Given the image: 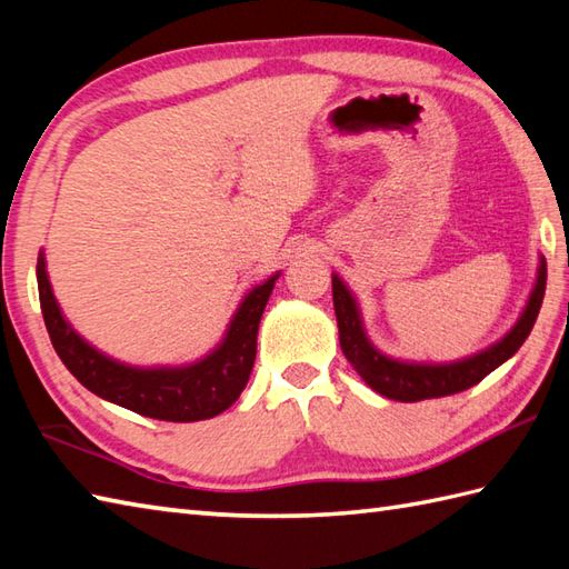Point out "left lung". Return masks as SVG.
<instances>
[{
	"label": "left lung",
	"mask_w": 569,
	"mask_h": 569,
	"mask_svg": "<svg viewBox=\"0 0 569 569\" xmlns=\"http://www.w3.org/2000/svg\"><path fill=\"white\" fill-rule=\"evenodd\" d=\"M546 259L540 257L533 293H530L521 318H518V322L497 345H491L485 352H477L467 359L450 361V365H413V361H398L386 357L369 342L355 296L349 293L342 278L332 273V300L337 328H340V347L359 377L373 391L386 398H393V401L416 403L422 401V398H440L467 391L485 377H489L493 369L501 367L506 359H511L518 352V347L526 342V337L533 330L540 312L542 296H546Z\"/></svg>",
	"instance_id": "obj_1"
}]
</instances>
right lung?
I'll return each mask as SVG.
<instances>
[{"label":"right lung","mask_w":569,"mask_h":569,"mask_svg":"<svg viewBox=\"0 0 569 569\" xmlns=\"http://www.w3.org/2000/svg\"><path fill=\"white\" fill-rule=\"evenodd\" d=\"M36 278H39L46 330L51 335L60 361L84 389L139 416L192 422L220 416L244 391L253 359H257L259 322L278 273L241 300L224 340L217 345L214 352L188 367L156 369H139L114 361L70 328L48 283L43 253H39V263H36Z\"/></svg>","instance_id":"obj_1"}]
</instances>
